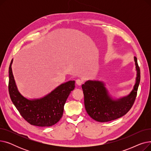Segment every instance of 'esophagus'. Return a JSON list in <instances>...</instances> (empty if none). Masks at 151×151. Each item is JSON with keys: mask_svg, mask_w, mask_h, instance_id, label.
I'll use <instances>...</instances> for the list:
<instances>
[{"mask_svg": "<svg viewBox=\"0 0 151 151\" xmlns=\"http://www.w3.org/2000/svg\"><path fill=\"white\" fill-rule=\"evenodd\" d=\"M76 83L78 86H81L83 84V81L82 80H80V79H77L76 80Z\"/></svg>", "mask_w": 151, "mask_h": 151, "instance_id": "esophagus-1", "label": "esophagus"}]
</instances>
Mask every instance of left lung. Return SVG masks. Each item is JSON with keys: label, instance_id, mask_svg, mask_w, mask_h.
<instances>
[{"label": "left lung", "instance_id": "1", "mask_svg": "<svg viewBox=\"0 0 151 151\" xmlns=\"http://www.w3.org/2000/svg\"><path fill=\"white\" fill-rule=\"evenodd\" d=\"M137 77L133 90L128 96L114 99L109 94L104 82L88 80L82 85L84 106L87 113L95 121L105 122L125 115L132 107L135 100L140 82V70L137 59L134 57Z\"/></svg>", "mask_w": 151, "mask_h": 151}]
</instances>
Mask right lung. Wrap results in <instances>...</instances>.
Wrapping results in <instances>:
<instances>
[{
  "mask_svg": "<svg viewBox=\"0 0 151 151\" xmlns=\"http://www.w3.org/2000/svg\"><path fill=\"white\" fill-rule=\"evenodd\" d=\"M9 67V91L13 104L20 114L30 124L38 127H50L58 122L62 117L63 106L71 91L75 89V81H69L40 99L29 100L19 92Z\"/></svg>",
  "mask_w": 151,
  "mask_h": 151,
  "instance_id": "right-lung-1",
  "label": "right lung"
}]
</instances>
